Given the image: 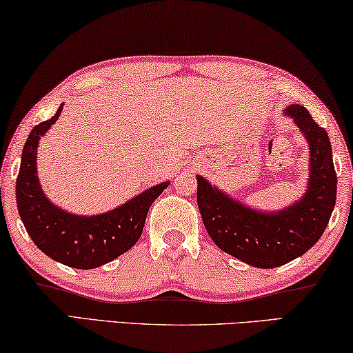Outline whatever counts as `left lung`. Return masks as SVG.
<instances>
[{"label": "left lung", "instance_id": "left-lung-1", "mask_svg": "<svg viewBox=\"0 0 353 353\" xmlns=\"http://www.w3.org/2000/svg\"><path fill=\"white\" fill-rule=\"evenodd\" d=\"M311 145V176L301 201L276 214H263L196 177V201L204 227L227 254L256 268H277L311 249L330 222L336 203V177L330 138L306 108L285 109Z\"/></svg>", "mask_w": 353, "mask_h": 353}]
</instances>
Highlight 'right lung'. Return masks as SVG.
Returning <instances> with one entry per match:
<instances>
[{
	"label": "right lung",
	"instance_id": "right-lung-1",
	"mask_svg": "<svg viewBox=\"0 0 353 353\" xmlns=\"http://www.w3.org/2000/svg\"><path fill=\"white\" fill-rule=\"evenodd\" d=\"M61 109L63 106L52 119L36 125L26 139L15 182L17 208L39 250L66 266L92 270L115 260L138 243L149 208L170 182L152 187L123 206L93 217H79L55 208L39 187L36 150L41 136L57 122Z\"/></svg>",
	"mask_w": 353,
	"mask_h": 353
}]
</instances>
